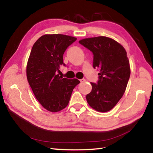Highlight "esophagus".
Masks as SVG:
<instances>
[{"instance_id":"34e87169","label":"esophagus","mask_w":153,"mask_h":153,"mask_svg":"<svg viewBox=\"0 0 153 153\" xmlns=\"http://www.w3.org/2000/svg\"><path fill=\"white\" fill-rule=\"evenodd\" d=\"M79 81H80V82H86V79H84V78H82V79H80V80H79Z\"/></svg>"}]
</instances>
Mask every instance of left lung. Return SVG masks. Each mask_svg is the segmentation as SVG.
<instances>
[{"label": "left lung", "mask_w": 153, "mask_h": 153, "mask_svg": "<svg viewBox=\"0 0 153 153\" xmlns=\"http://www.w3.org/2000/svg\"><path fill=\"white\" fill-rule=\"evenodd\" d=\"M79 43L92 52L93 67L99 69L98 82H91L87 102L96 111L107 112L123 97L130 76L126 51L120 44L105 36L86 38Z\"/></svg>", "instance_id": "1"}]
</instances>
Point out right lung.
<instances>
[{"instance_id":"add662e5","label":"right lung","mask_w":153,"mask_h":153,"mask_svg":"<svg viewBox=\"0 0 153 153\" xmlns=\"http://www.w3.org/2000/svg\"><path fill=\"white\" fill-rule=\"evenodd\" d=\"M77 40L63 34H46L33 45L27 65V79L41 105L46 110L57 112L68 105L73 90L79 81L59 76L63 54Z\"/></svg>"}]
</instances>
